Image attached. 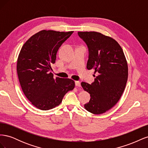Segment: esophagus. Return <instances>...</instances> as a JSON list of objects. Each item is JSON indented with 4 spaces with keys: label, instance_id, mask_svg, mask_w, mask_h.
<instances>
[{
    "label": "esophagus",
    "instance_id": "34e87169",
    "mask_svg": "<svg viewBox=\"0 0 148 148\" xmlns=\"http://www.w3.org/2000/svg\"><path fill=\"white\" fill-rule=\"evenodd\" d=\"M75 86L78 88L81 87V83L79 82H75Z\"/></svg>",
    "mask_w": 148,
    "mask_h": 148
}]
</instances>
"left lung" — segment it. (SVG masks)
<instances>
[{
  "mask_svg": "<svg viewBox=\"0 0 148 148\" xmlns=\"http://www.w3.org/2000/svg\"><path fill=\"white\" fill-rule=\"evenodd\" d=\"M78 34L88 48L87 69L95 70L98 75L91 84L81 83L91 96L84 108L92 114H101L113 107L122 95L128 79L127 62L122 47L113 38L95 31Z\"/></svg>",
  "mask_w": 148,
  "mask_h": 148,
  "instance_id": "8db88e82",
  "label": "left lung"
}]
</instances>
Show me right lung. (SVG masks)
<instances>
[{"instance_id": "1", "label": "right lung", "mask_w": 148, "mask_h": 148, "mask_svg": "<svg viewBox=\"0 0 148 148\" xmlns=\"http://www.w3.org/2000/svg\"><path fill=\"white\" fill-rule=\"evenodd\" d=\"M73 33L42 30L22 47L17 60V74L25 96L36 108L47 110L62 102L75 88L73 80L53 78L51 65L59 47Z\"/></svg>"}]
</instances>
